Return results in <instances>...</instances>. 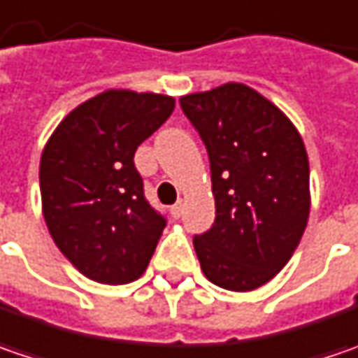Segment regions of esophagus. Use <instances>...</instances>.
I'll use <instances>...</instances> for the list:
<instances>
[{"mask_svg":"<svg viewBox=\"0 0 358 358\" xmlns=\"http://www.w3.org/2000/svg\"><path fill=\"white\" fill-rule=\"evenodd\" d=\"M182 212H184V202L180 200V202H176L172 208H170V214H172V218H176L178 220L180 216H182Z\"/></svg>","mask_w":358,"mask_h":358,"instance_id":"obj_1","label":"esophagus"}]
</instances>
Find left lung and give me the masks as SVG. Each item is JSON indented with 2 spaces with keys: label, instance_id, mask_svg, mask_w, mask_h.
<instances>
[{
  "label": "left lung",
  "instance_id": "obj_1",
  "mask_svg": "<svg viewBox=\"0 0 358 358\" xmlns=\"http://www.w3.org/2000/svg\"><path fill=\"white\" fill-rule=\"evenodd\" d=\"M208 150L216 218L194 236L210 282L246 292L285 268L310 212L308 156L294 124L244 84L180 98Z\"/></svg>",
  "mask_w": 358,
  "mask_h": 358
}]
</instances>
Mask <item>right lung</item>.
Returning a JSON list of instances; mask_svg holds the SVG:
<instances>
[{"instance_id":"right-lung-1","label":"right lung","mask_w":358,"mask_h":358,"mask_svg":"<svg viewBox=\"0 0 358 358\" xmlns=\"http://www.w3.org/2000/svg\"><path fill=\"white\" fill-rule=\"evenodd\" d=\"M174 98L106 90L59 122L41 152V210L55 246L84 276L126 285L148 268L166 218L134 166L138 146L174 112Z\"/></svg>"}]
</instances>
